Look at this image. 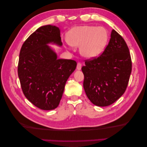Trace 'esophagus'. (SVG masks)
<instances>
[{
	"instance_id": "34e87169",
	"label": "esophagus",
	"mask_w": 147,
	"mask_h": 147,
	"mask_svg": "<svg viewBox=\"0 0 147 147\" xmlns=\"http://www.w3.org/2000/svg\"><path fill=\"white\" fill-rule=\"evenodd\" d=\"M76 69L78 70H80L81 69H82V64L80 63V62H78V63L77 64V66H76Z\"/></svg>"
}]
</instances>
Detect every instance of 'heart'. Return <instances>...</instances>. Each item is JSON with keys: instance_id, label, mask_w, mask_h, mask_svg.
Returning a JSON list of instances; mask_svg holds the SVG:
<instances>
[{"instance_id": "1", "label": "heart", "mask_w": 147, "mask_h": 147, "mask_svg": "<svg viewBox=\"0 0 147 147\" xmlns=\"http://www.w3.org/2000/svg\"><path fill=\"white\" fill-rule=\"evenodd\" d=\"M109 34L104 27L78 26L67 35V41L71 46L80 47L83 57L92 59L100 55L107 45Z\"/></svg>"}]
</instances>
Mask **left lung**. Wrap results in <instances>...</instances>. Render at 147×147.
<instances>
[{"mask_svg":"<svg viewBox=\"0 0 147 147\" xmlns=\"http://www.w3.org/2000/svg\"><path fill=\"white\" fill-rule=\"evenodd\" d=\"M82 70L86 96L99 107L110 105L125 92L132 69L129 49L123 37L112 30L102 54L85 61Z\"/></svg>","mask_w":147,"mask_h":147,"instance_id":"obj_1","label":"left lung"}]
</instances>
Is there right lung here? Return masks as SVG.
<instances>
[{
    "mask_svg": "<svg viewBox=\"0 0 147 147\" xmlns=\"http://www.w3.org/2000/svg\"><path fill=\"white\" fill-rule=\"evenodd\" d=\"M50 43L62 46L60 30L52 25L40 27L22 45L18 66L24 96L45 111L57 107L65 83L77 65L74 60L58 59L47 45Z\"/></svg>",
    "mask_w": 147,
    "mask_h": 147,
    "instance_id": "obj_1",
    "label": "right lung"
}]
</instances>
